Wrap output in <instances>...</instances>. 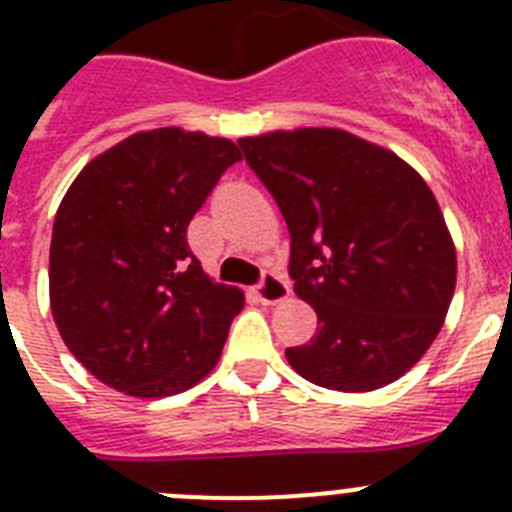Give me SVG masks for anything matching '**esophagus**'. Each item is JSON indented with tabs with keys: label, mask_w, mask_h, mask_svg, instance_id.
<instances>
[{
	"label": "esophagus",
	"mask_w": 512,
	"mask_h": 512,
	"mask_svg": "<svg viewBox=\"0 0 512 512\" xmlns=\"http://www.w3.org/2000/svg\"><path fill=\"white\" fill-rule=\"evenodd\" d=\"M256 297H259L264 305H277V302L287 300L289 287L282 277H277V274H264L261 284L256 287Z\"/></svg>",
	"instance_id": "esophagus-1"
}]
</instances>
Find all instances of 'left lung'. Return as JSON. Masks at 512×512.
Returning a JSON list of instances; mask_svg holds the SVG:
<instances>
[{
    "label": "left lung",
    "instance_id": "8db88e82",
    "mask_svg": "<svg viewBox=\"0 0 512 512\" xmlns=\"http://www.w3.org/2000/svg\"><path fill=\"white\" fill-rule=\"evenodd\" d=\"M289 230L295 295L318 333L287 348L307 382L372 392L436 341L456 289V246L436 194L390 148L341 128L238 138Z\"/></svg>",
    "mask_w": 512,
    "mask_h": 512
}]
</instances>
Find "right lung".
Returning a JSON list of instances; mask_svg holds the SVG:
<instances>
[{"instance_id":"right-lung-1","label":"right lung","mask_w":512,"mask_h":512,"mask_svg":"<svg viewBox=\"0 0 512 512\" xmlns=\"http://www.w3.org/2000/svg\"><path fill=\"white\" fill-rule=\"evenodd\" d=\"M235 161L228 138L140 130L94 156L63 194L51 312L71 354L112 390L179 395L215 369L246 297L202 271L187 228Z\"/></svg>"}]
</instances>
